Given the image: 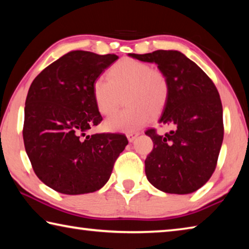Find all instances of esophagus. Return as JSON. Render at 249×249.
<instances>
[{
	"label": "esophagus",
	"mask_w": 249,
	"mask_h": 249,
	"mask_svg": "<svg viewBox=\"0 0 249 249\" xmlns=\"http://www.w3.org/2000/svg\"><path fill=\"white\" fill-rule=\"evenodd\" d=\"M138 135H140V133L138 132H132V133H127L126 134V136H127V140L129 141V142H133L135 138H136Z\"/></svg>",
	"instance_id": "esophagus-1"
}]
</instances>
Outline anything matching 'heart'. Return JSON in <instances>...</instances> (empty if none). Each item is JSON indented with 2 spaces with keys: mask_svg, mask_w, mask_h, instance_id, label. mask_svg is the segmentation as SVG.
<instances>
[{
  "mask_svg": "<svg viewBox=\"0 0 249 249\" xmlns=\"http://www.w3.org/2000/svg\"><path fill=\"white\" fill-rule=\"evenodd\" d=\"M107 78L98 77L92 83L95 107L102 115H112L121 107L123 96L126 107L105 121L111 132H134L158 115L170 96V80L165 70L151 68L148 62L123 58L109 67Z\"/></svg>",
  "mask_w": 249,
  "mask_h": 249,
  "instance_id": "obj_1",
  "label": "heart"
}]
</instances>
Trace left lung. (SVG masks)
I'll return each mask as SVG.
<instances>
[{"label": "left lung", "mask_w": 249, "mask_h": 249, "mask_svg": "<svg viewBox=\"0 0 249 249\" xmlns=\"http://www.w3.org/2000/svg\"><path fill=\"white\" fill-rule=\"evenodd\" d=\"M129 56L156 62L170 80V96L159 123L172 129L165 135H159L156 128L145 132L154 142L145 160L147 179L167 193L195 192L215 170L224 136L222 102L215 84L177 50Z\"/></svg>", "instance_id": "obj_1"}]
</instances>
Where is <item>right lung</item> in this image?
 I'll return each instance as SVG.
<instances>
[{
  "label": "right lung",
  "mask_w": 249,
  "mask_h": 249,
  "mask_svg": "<svg viewBox=\"0 0 249 249\" xmlns=\"http://www.w3.org/2000/svg\"><path fill=\"white\" fill-rule=\"evenodd\" d=\"M117 58L71 50L31 84L25 102V150L36 176L54 191L74 196L99 190L128 144L124 134L86 135L102 121L92 83Z\"/></svg>",
  "instance_id": "obj_1"
}]
</instances>
